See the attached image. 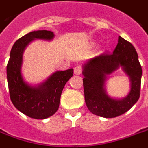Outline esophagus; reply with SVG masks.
Masks as SVG:
<instances>
[{
	"label": "esophagus",
	"instance_id": "obj_1",
	"mask_svg": "<svg viewBox=\"0 0 148 148\" xmlns=\"http://www.w3.org/2000/svg\"><path fill=\"white\" fill-rule=\"evenodd\" d=\"M81 72H82V69L80 68V66H77L76 68H74V74L75 75H77V76H79L81 74Z\"/></svg>",
	"mask_w": 148,
	"mask_h": 148
}]
</instances>
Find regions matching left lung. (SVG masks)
Instances as JSON below:
<instances>
[{
    "instance_id": "8db88e82",
    "label": "left lung",
    "mask_w": 148,
    "mask_h": 148,
    "mask_svg": "<svg viewBox=\"0 0 148 148\" xmlns=\"http://www.w3.org/2000/svg\"><path fill=\"white\" fill-rule=\"evenodd\" d=\"M121 68L131 82L130 91L123 99L113 98L105 88L109 76ZM84 99L93 114L110 119L123 114L138 101L142 68L133 45L119 36L113 54L102 53L88 60L82 65Z\"/></svg>"
}]
</instances>
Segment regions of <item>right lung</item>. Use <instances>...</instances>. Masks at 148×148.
Instances as JSON below:
<instances>
[{"label": "right lung", "mask_w": 148, "mask_h": 148, "mask_svg": "<svg viewBox=\"0 0 148 148\" xmlns=\"http://www.w3.org/2000/svg\"><path fill=\"white\" fill-rule=\"evenodd\" d=\"M54 38L52 31L34 30L15 42L10 51L6 69L10 99L18 110L32 119H47L58 110L64 85L73 75L70 68L53 72L40 84H29L24 79L21 67L26 47L37 39L51 41Z\"/></svg>", "instance_id": "1"}]
</instances>
